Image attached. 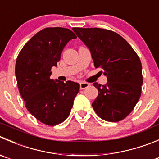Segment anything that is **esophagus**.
<instances>
[{"label":"esophagus","instance_id":"1","mask_svg":"<svg viewBox=\"0 0 159 159\" xmlns=\"http://www.w3.org/2000/svg\"><path fill=\"white\" fill-rule=\"evenodd\" d=\"M89 86V83H86V82H81L80 83V89H84L86 88H88Z\"/></svg>","mask_w":159,"mask_h":159}]
</instances>
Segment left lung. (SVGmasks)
<instances>
[{
	"mask_svg": "<svg viewBox=\"0 0 159 159\" xmlns=\"http://www.w3.org/2000/svg\"><path fill=\"white\" fill-rule=\"evenodd\" d=\"M90 50L95 67L103 70L107 83L97 82L98 95L92 107L101 119L118 122L130 113L139 100L143 84L139 57L122 36L99 28H73Z\"/></svg>",
	"mask_w": 159,
	"mask_h": 159,
	"instance_id": "1",
	"label": "left lung"
}]
</instances>
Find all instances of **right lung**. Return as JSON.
Wrapping results in <instances>:
<instances>
[{
	"label": "right lung",
	"instance_id": "right-lung-1",
	"mask_svg": "<svg viewBox=\"0 0 159 159\" xmlns=\"http://www.w3.org/2000/svg\"><path fill=\"white\" fill-rule=\"evenodd\" d=\"M77 38L64 28H46L24 46L15 64L18 90L29 112L40 122L54 126L68 117L78 93V83L51 79L64 47Z\"/></svg>",
	"mask_w": 159,
	"mask_h": 159
}]
</instances>
